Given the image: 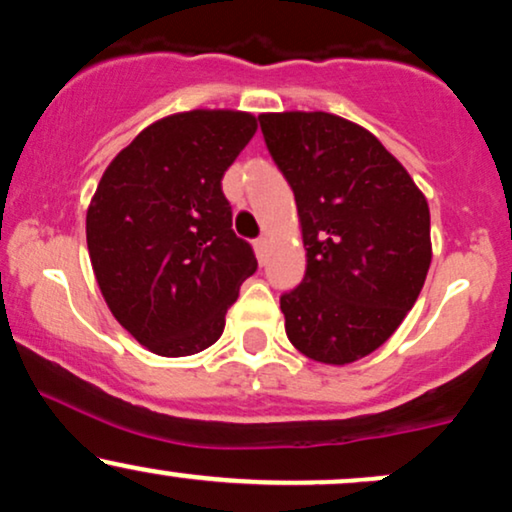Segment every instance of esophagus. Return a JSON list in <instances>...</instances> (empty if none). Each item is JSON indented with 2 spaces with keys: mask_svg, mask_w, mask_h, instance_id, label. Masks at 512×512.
Returning <instances> with one entry per match:
<instances>
[{
  "mask_svg": "<svg viewBox=\"0 0 512 512\" xmlns=\"http://www.w3.org/2000/svg\"><path fill=\"white\" fill-rule=\"evenodd\" d=\"M267 248H269L267 238H257L255 240V255H257V260H260V262H264V257H267Z\"/></svg>",
  "mask_w": 512,
  "mask_h": 512,
  "instance_id": "obj_1",
  "label": "esophagus"
}]
</instances>
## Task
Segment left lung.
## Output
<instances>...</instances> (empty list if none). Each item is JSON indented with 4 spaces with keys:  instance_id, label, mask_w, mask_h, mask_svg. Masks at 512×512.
I'll list each match as a JSON object with an SVG mask.
<instances>
[{
    "instance_id": "8db88e82",
    "label": "left lung",
    "mask_w": 512,
    "mask_h": 512,
    "mask_svg": "<svg viewBox=\"0 0 512 512\" xmlns=\"http://www.w3.org/2000/svg\"><path fill=\"white\" fill-rule=\"evenodd\" d=\"M296 197L305 276L281 296L286 337L327 366L373 354L414 308L431 267V211L375 134L322 110L262 113Z\"/></svg>"
}]
</instances>
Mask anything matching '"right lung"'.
I'll return each mask as SVG.
<instances>
[{
  "label": "right lung",
  "instance_id": "add662e5",
  "mask_svg": "<svg viewBox=\"0 0 512 512\" xmlns=\"http://www.w3.org/2000/svg\"><path fill=\"white\" fill-rule=\"evenodd\" d=\"M257 132L243 110L151 122L105 168L86 211L93 274L110 313L158 356H192L223 334L252 248L231 228L228 166Z\"/></svg>",
  "mask_w": 512,
  "mask_h": 512
}]
</instances>
